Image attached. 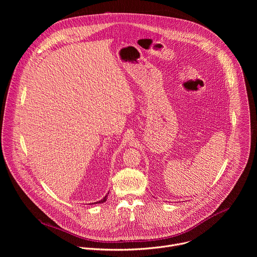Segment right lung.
<instances>
[{"label":"right lung","mask_w":257,"mask_h":257,"mask_svg":"<svg viewBox=\"0 0 257 257\" xmlns=\"http://www.w3.org/2000/svg\"><path fill=\"white\" fill-rule=\"evenodd\" d=\"M108 194V193H107ZM106 197H107V195H105L101 200H99V201H96V202H94V203H102V202H104L105 200H106ZM91 204V203H90Z\"/></svg>","instance_id":"1"}]
</instances>
